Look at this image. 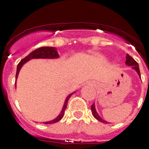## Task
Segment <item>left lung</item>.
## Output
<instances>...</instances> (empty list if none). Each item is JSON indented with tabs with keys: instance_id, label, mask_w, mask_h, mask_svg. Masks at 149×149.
Segmentation results:
<instances>
[{
	"instance_id": "8db88e82",
	"label": "left lung",
	"mask_w": 149,
	"mask_h": 149,
	"mask_svg": "<svg viewBox=\"0 0 149 149\" xmlns=\"http://www.w3.org/2000/svg\"><path fill=\"white\" fill-rule=\"evenodd\" d=\"M125 64H127V65L128 66H132V68H134V70H135L137 72V73L139 74V76H140V71H139V64H138V63H137L136 61L135 60H134L133 58H132L131 56H130V55L127 54L126 56V62H125ZM91 111H92V114L93 116H94V117L96 118L97 120H98V121H100V122H103V123H109L107 122V121H104V120H103L100 117L99 115L97 114V112H96V109H95V106H94V103L93 104L92 106H91Z\"/></svg>"
}]
</instances>
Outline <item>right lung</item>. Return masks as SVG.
<instances>
[{
  "mask_svg": "<svg viewBox=\"0 0 149 149\" xmlns=\"http://www.w3.org/2000/svg\"><path fill=\"white\" fill-rule=\"evenodd\" d=\"M59 55L58 52H57L56 49L54 47H40L37 49L34 50L32 52H31L28 56H26L24 58H23L22 60H21V61L19 62V64H18L17 66V70H16V74H15V79H17L18 77V74H19V72L20 70L21 67H22L23 64L24 63H26L28 61H29L30 59H32V58H58ZM74 93V92H73ZM70 94L69 96L67 97L66 98V100L64 102V107L62 109L60 115H59L58 117L55 118V119L52 120V121H46V122H44L43 124L45 125H49V124H54V123H56L58 122V121H60L61 119L63 116L64 115V112H65V109L67 108V103H68V100H69L70 97L72 94Z\"/></svg>",
  "mask_w": 149,
  "mask_h": 149,
  "instance_id": "obj_1",
  "label": "right lung"
}]
</instances>
